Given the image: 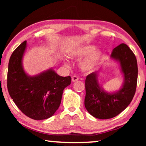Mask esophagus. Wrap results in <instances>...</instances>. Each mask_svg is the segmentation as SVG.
Segmentation results:
<instances>
[{"label":"esophagus","mask_w":146,"mask_h":146,"mask_svg":"<svg viewBox=\"0 0 146 146\" xmlns=\"http://www.w3.org/2000/svg\"><path fill=\"white\" fill-rule=\"evenodd\" d=\"M71 80H72V82H76V81H77L78 80V77L77 76L74 75L72 76V78H71Z\"/></svg>","instance_id":"34e87169"}]
</instances>
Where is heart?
Wrapping results in <instances>:
<instances>
[{"label": "heart", "instance_id": "obj_1", "mask_svg": "<svg viewBox=\"0 0 146 146\" xmlns=\"http://www.w3.org/2000/svg\"><path fill=\"white\" fill-rule=\"evenodd\" d=\"M71 57L82 58L87 56L80 64V66L84 70H91L96 67L101 57V52L95 49L93 45H85L73 49L70 53Z\"/></svg>", "mask_w": 146, "mask_h": 146}]
</instances>
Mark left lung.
Returning a JSON list of instances; mask_svg holds the SVG:
<instances>
[{
  "label": "left lung",
  "mask_w": 146,
  "mask_h": 146,
  "mask_svg": "<svg viewBox=\"0 0 146 146\" xmlns=\"http://www.w3.org/2000/svg\"><path fill=\"white\" fill-rule=\"evenodd\" d=\"M111 58L120 63L123 75L120 90L112 93L105 91L98 83L97 72L88 75L85 81L86 109L93 117L100 119L111 118L123 111L132 101L137 88V61L129 47L120 44L113 49Z\"/></svg>",
  "instance_id": "obj_1"
}]
</instances>
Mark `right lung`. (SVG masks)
I'll list each match as a JSON object with an SVG mask.
<instances>
[{
	"mask_svg": "<svg viewBox=\"0 0 146 146\" xmlns=\"http://www.w3.org/2000/svg\"><path fill=\"white\" fill-rule=\"evenodd\" d=\"M26 41L11 54L8 64L7 86L11 98L20 110L34 120L53 116L60 106L64 88L70 85V76H59L49 69L35 76H29L23 66Z\"/></svg>",
	"mask_w": 146,
	"mask_h": 146,
	"instance_id": "right-lung-1",
	"label": "right lung"
}]
</instances>
